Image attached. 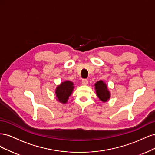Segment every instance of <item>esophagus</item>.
Returning a JSON list of instances; mask_svg holds the SVG:
<instances>
[{
  "label": "esophagus",
  "mask_w": 155,
  "mask_h": 155,
  "mask_svg": "<svg viewBox=\"0 0 155 155\" xmlns=\"http://www.w3.org/2000/svg\"><path fill=\"white\" fill-rule=\"evenodd\" d=\"M88 84V80L87 79H82V85H87Z\"/></svg>",
  "instance_id": "esophagus-1"
}]
</instances>
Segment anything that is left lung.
I'll list each match as a JSON object with an SVG mask.
<instances>
[{
    "instance_id": "1",
    "label": "left lung",
    "mask_w": 155,
    "mask_h": 155,
    "mask_svg": "<svg viewBox=\"0 0 155 155\" xmlns=\"http://www.w3.org/2000/svg\"><path fill=\"white\" fill-rule=\"evenodd\" d=\"M95 90L97 96L103 102H106L109 100L110 94L107 87L106 83L103 81H98L95 83Z\"/></svg>"
}]
</instances>
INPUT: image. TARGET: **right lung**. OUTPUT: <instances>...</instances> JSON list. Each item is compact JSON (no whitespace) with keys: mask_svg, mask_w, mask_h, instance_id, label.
<instances>
[{"mask_svg":"<svg viewBox=\"0 0 155 155\" xmlns=\"http://www.w3.org/2000/svg\"><path fill=\"white\" fill-rule=\"evenodd\" d=\"M74 88V83L70 81L62 82L55 89L57 100L63 104H66L68 101L69 96L72 94Z\"/></svg>","mask_w":155,"mask_h":155,"instance_id":"obj_1","label":"right lung"}]
</instances>
